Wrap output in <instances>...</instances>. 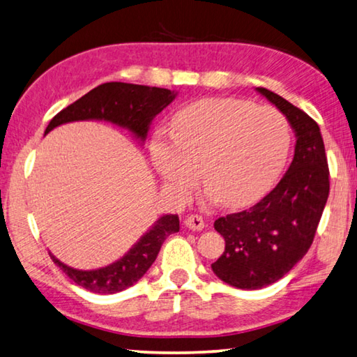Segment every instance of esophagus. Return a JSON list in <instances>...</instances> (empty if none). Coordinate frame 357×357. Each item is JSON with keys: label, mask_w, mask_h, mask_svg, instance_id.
<instances>
[{"label": "esophagus", "mask_w": 357, "mask_h": 357, "mask_svg": "<svg viewBox=\"0 0 357 357\" xmlns=\"http://www.w3.org/2000/svg\"><path fill=\"white\" fill-rule=\"evenodd\" d=\"M185 226L192 231H201L204 228V220L199 215H189L185 218Z\"/></svg>", "instance_id": "34e87169"}]
</instances>
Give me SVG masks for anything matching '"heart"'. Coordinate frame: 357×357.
<instances>
[{"instance_id":"b5f03b06","label":"heart","mask_w":357,"mask_h":357,"mask_svg":"<svg viewBox=\"0 0 357 357\" xmlns=\"http://www.w3.org/2000/svg\"><path fill=\"white\" fill-rule=\"evenodd\" d=\"M289 123L278 109L238 98H206L174 115L173 134L151 140V160L179 198L203 172L207 195L225 206L250 204L267 192L286 164Z\"/></svg>"}]
</instances>
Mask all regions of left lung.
Instances as JSON below:
<instances>
[{
	"instance_id": "1",
	"label": "left lung",
	"mask_w": 357,
	"mask_h": 357,
	"mask_svg": "<svg viewBox=\"0 0 357 357\" xmlns=\"http://www.w3.org/2000/svg\"><path fill=\"white\" fill-rule=\"evenodd\" d=\"M286 115L295 131L294 160L278 185L250 209L220 217L213 228L225 251L211 267L232 287L256 290L280 281L312 245L329 195V170L320 128L301 109L256 89Z\"/></svg>"
}]
</instances>
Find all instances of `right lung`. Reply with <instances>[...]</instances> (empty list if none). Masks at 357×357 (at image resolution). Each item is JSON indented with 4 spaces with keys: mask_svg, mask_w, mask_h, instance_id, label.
Returning a JSON list of instances; mask_svg holds the SVG:
<instances>
[{
    "mask_svg": "<svg viewBox=\"0 0 357 357\" xmlns=\"http://www.w3.org/2000/svg\"><path fill=\"white\" fill-rule=\"evenodd\" d=\"M176 92L168 89L139 86L126 82H106L90 90L73 105L62 109L50 125L45 134L54 128L70 121L105 120L131 131L135 139L145 142L154 116L170 105ZM179 231V217L173 213L162 215L137 243L132 245L125 256L109 264L107 267L96 270H77L68 267L50 252L53 262L71 281L93 294H116L144 276L160 251L165 238Z\"/></svg>",
    "mask_w": 357,
    "mask_h": 357,
    "instance_id": "obj_1",
    "label": "right lung"
}]
</instances>
